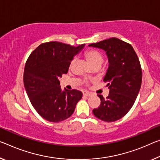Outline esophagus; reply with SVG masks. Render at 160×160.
Listing matches in <instances>:
<instances>
[{"label":"esophagus","instance_id":"34e87169","mask_svg":"<svg viewBox=\"0 0 160 160\" xmlns=\"http://www.w3.org/2000/svg\"><path fill=\"white\" fill-rule=\"evenodd\" d=\"M83 95L87 96V97H90V96L92 95V93L88 92V91H85V92H83Z\"/></svg>","mask_w":160,"mask_h":160}]
</instances>
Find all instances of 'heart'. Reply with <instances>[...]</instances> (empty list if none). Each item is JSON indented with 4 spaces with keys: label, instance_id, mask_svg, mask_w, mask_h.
Wrapping results in <instances>:
<instances>
[{
    "label": "heart",
    "instance_id": "1",
    "mask_svg": "<svg viewBox=\"0 0 160 160\" xmlns=\"http://www.w3.org/2000/svg\"><path fill=\"white\" fill-rule=\"evenodd\" d=\"M85 56L88 60V62L91 65V66H94L96 65H100L103 62V57L100 52L95 50H90L85 52ZM75 59H73L70 62V65L73 64Z\"/></svg>",
    "mask_w": 160,
    "mask_h": 160
}]
</instances>
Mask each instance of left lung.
<instances>
[{
    "instance_id": "8db88e82",
    "label": "left lung",
    "mask_w": 160,
    "mask_h": 160,
    "mask_svg": "<svg viewBox=\"0 0 160 160\" xmlns=\"http://www.w3.org/2000/svg\"><path fill=\"white\" fill-rule=\"evenodd\" d=\"M105 52L108 68L104 77L109 95L105 99L101 95L100 107L92 112L101 120L115 122L128 113L138 97L142 84V70L138 55L130 44L116 38L92 43Z\"/></svg>"
}]
</instances>
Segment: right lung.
<instances>
[{"instance_id": "right-lung-1", "label": "right lung", "mask_w": 160, "mask_h": 160, "mask_svg": "<svg viewBox=\"0 0 160 160\" xmlns=\"http://www.w3.org/2000/svg\"><path fill=\"white\" fill-rule=\"evenodd\" d=\"M85 45L45 42L32 51L25 63V91L35 110L46 120L59 122L66 120L82 98L79 90H62L59 78L67 74L71 61Z\"/></svg>"}]
</instances>
